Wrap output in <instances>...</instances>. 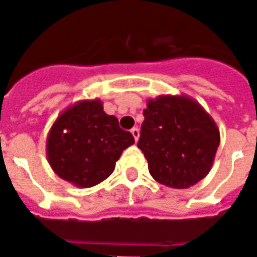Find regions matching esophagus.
Masks as SVG:
<instances>
[{"label":"esophagus","instance_id":"1","mask_svg":"<svg viewBox=\"0 0 257 257\" xmlns=\"http://www.w3.org/2000/svg\"><path fill=\"white\" fill-rule=\"evenodd\" d=\"M131 134H132V137L135 138V141H138V139H139V129L138 128L131 129Z\"/></svg>","mask_w":257,"mask_h":257}]
</instances>
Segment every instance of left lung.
Masks as SVG:
<instances>
[{
  "mask_svg": "<svg viewBox=\"0 0 257 257\" xmlns=\"http://www.w3.org/2000/svg\"><path fill=\"white\" fill-rule=\"evenodd\" d=\"M138 148L156 182L186 189L210 171L220 134L216 122L186 95L148 99Z\"/></svg>",
  "mask_w": 257,
  "mask_h": 257,
  "instance_id": "left-lung-1",
  "label": "left lung"
}]
</instances>
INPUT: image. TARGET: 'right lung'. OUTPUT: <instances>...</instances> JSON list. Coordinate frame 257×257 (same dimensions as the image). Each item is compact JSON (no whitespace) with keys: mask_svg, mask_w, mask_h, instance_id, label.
Instances as JSON below:
<instances>
[{"mask_svg":"<svg viewBox=\"0 0 257 257\" xmlns=\"http://www.w3.org/2000/svg\"><path fill=\"white\" fill-rule=\"evenodd\" d=\"M134 144L132 134L105 113L99 99H85L67 108L51 126L47 158L61 179L91 188L113 172L123 149Z\"/></svg>","mask_w":257,"mask_h":257,"instance_id":"obj_1","label":"right lung"}]
</instances>
